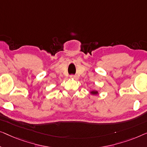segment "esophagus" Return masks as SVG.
Segmentation results:
<instances>
[{"label":"esophagus","mask_w":147,"mask_h":147,"mask_svg":"<svg viewBox=\"0 0 147 147\" xmlns=\"http://www.w3.org/2000/svg\"><path fill=\"white\" fill-rule=\"evenodd\" d=\"M70 77L72 78H74V79H78V76L75 75V74H71V75L70 76Z\"/></svg>","instance_id":"1"}]
</instances>
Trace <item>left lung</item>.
I'll use <instances>...</instances> for the list:
<instances>
[{
  "mask_svg": "<svg viewBox=\"0 0 147 147\" xmlns=\"http://www.w3.org/2000/svg\"><path fill=\"white\" fill-rule=\"evenodd\" d=\"M91 93L93 94H96L97 93H98V92H97V91H94H94H92V92H91Z\"/></svg>",
  "mask_w": 147,
  "mask_h": 147,
  "instance_id": "8db88e82",
  "label": "left lung"
}]
</instances>
